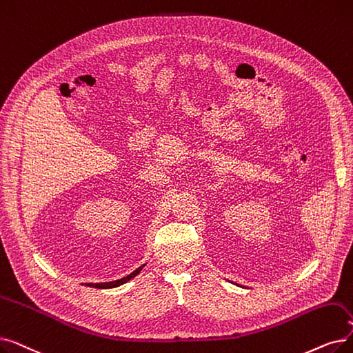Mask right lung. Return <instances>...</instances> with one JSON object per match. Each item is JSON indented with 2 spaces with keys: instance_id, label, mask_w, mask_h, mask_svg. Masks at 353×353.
I'll return each mask as SVG.
<instances>
[{
  "instance_id": "add662e5",
  "label": "right lung",
  "mask_w": 353,
  "mask_h": 353,
  "mask_svg": "<svg viewBox=\"0 0 353 353\" xmlns=\"http://www.w3.org/2000/svg\"><path fill=\"white\" fill-rule=\"evenodd\" d=\"M144 267V265H143ZM143 267H140V268H137L135 271H132L130 275H127V277H124V279H121V280H117V281H110V283H97V284H94V283H88L86 285L88 287H95V288H112V287H118V285H121V284H124V283H127L128 280H131V279H134L137 274H139L141 270H143Z\"/></svg>"
}]
</instances>
